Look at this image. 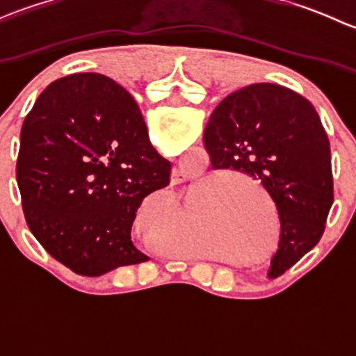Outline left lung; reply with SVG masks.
I'll use <instances>...</instances> for the list:
<instances>
[{"label": "left lung", "mask_w": 356, "mask_h": 356, "mask_svg": "<svg viewBox=\"0 0 356 356\" xmlns=\"http://www.w3.org/2000/svg\"><path fill=\"white\" fill-rule=\"evenodd\" d=\"M213 168L260 182L277 208L279 250L270 277L284 274L322 238L334 201L331 146L307 98L279 84L225 96L203 134Z\"/></svg>", "instance_id": "left-lung-1"}]
</instances>
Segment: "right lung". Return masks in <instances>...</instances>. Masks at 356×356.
I'll use <instances>...</instances> for the list:
<instances>
[{"label": "right lung", "instance_id": "right-lung-1", "mask_svg": "<svg viewBox=\"0 0 356 356\" xmlns=\"http://www.w3.org/2000/svg\"><path fill=\"white\" fill-rule=\"evenodd\" d=\"M170 168L122 86L102 74L67 75L39 95L20 131L25 222L75 274L98 277L141 264L149 258L132 243L136 211L168 186Z\"/></svg>", "mask_w": 356, "mask_h": 356}]
</instances>
